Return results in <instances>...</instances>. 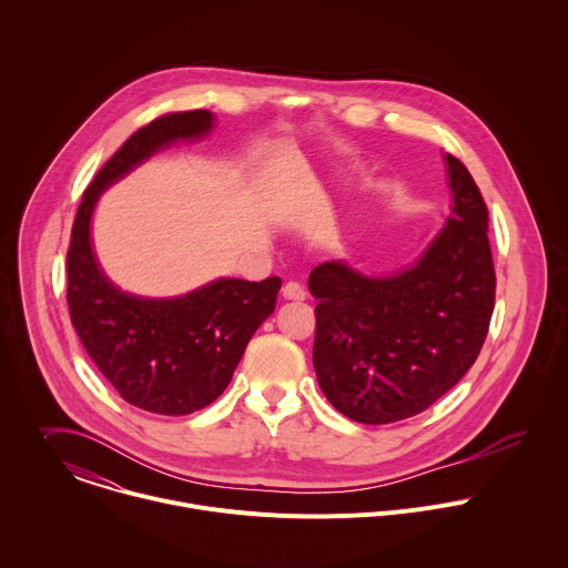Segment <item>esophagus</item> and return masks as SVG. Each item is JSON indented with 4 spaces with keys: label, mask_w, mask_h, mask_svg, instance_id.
Returning a JSON list of instances; mask_svg holds the SVG:
<instances>
[{
    "label": "esophagus",
    "mask_w": 568,
    "mask_h": 568,
    "mask_svg": "<svg viewBox=\"0 0 568 568\" xmlns=\"http://www.w3.org/2000/svg\"><path fill=\"white\" fill-rule=\"evenodd\" d=\"M283 296L287 298V301H305V290H303V285L301 283H296V281H290V283H285L283 285Z\"/></svg>",
    "instance_id": "obj_1"
}]
</instances>
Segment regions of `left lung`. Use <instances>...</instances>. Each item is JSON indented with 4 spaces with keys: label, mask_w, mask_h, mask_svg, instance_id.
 <instances>
[{
    "label": "left lung",
    "mask_w": 568,
    "mask_h": 568,
    "mask_svg": "<svg viewBox=\"0 0 568 568\" xmlns=\"http://www.w3.org/2000/svg\"><path fill=\"white\" fill-rule=\"evenodd\" d=\"M453 215L404 270L366 276L344 261L312 270L314 368L325 397L357 424L424 413L476 362L487 336L496 274L487 206L446 153Z\"/></svg>",
    "instance_id": "1"
}]
</instances>
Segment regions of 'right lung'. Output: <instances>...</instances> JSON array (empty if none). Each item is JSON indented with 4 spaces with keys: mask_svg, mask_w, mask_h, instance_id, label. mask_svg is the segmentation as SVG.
Wrapping results in <instances>:
<instances>
[{
    "mask_svg": "<svg viewBox=\"0 0 568 568\" xmlns=\"http://www.w3.org/2000/svg\"><path fill=\"white\" fill-rule=\"evenodd\" d=\"M209 110L155 118L138 129L83 193L68 250L72 325L105 379L135 408L191 415L226 390L261 323L274 312L281 278H217L182 296L146 298L122 292L92 245V213L110 189L153 153L213 129Z\"/></svg>",
    "mask_w": 568,
    "mask_h": 568,
    "instance_id": "right-lung-1",
    "label": "right lung"
}]
</instances>
